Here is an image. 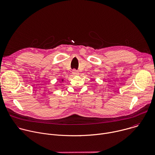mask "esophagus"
<instances>
[{"label":"esophagus","mask_w":155,"mask_h":155,"mask_svg":"<svg viewBox=\"0 0 155 155\" xmlns=\"http://www.w3.org/2000/svg\"><path fill=\"white\" fill-rule=\"evenodd\" d=\"M72 74H73V75H74V76H75V75H79V72L77 71H76L75 69H74V70H73L72 71Z\"/></svg>","instance_id":"obj_1"}]
</instances>
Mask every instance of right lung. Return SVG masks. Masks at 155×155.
Segmentation results:
<instances>
[{
	"mask_svg": "<svg viewBox=\"0 0 155 155\" xmlns=\"http://www.w3.org/2000/svg\"><path fill=\"white\" fill-rule=\"evenodd\" d=\"M61 81H64V80H63V79H62V80H61Z\"/></svg>",
	"mask_w": 155,
	"mask_h": 155,
	"instance_id": "right-lung-1",
	"label": "right lung"
}]
</instances>
